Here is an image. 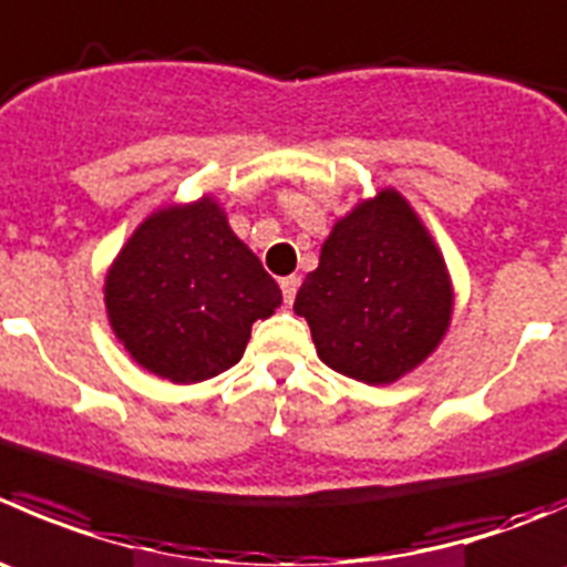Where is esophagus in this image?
<instances>
[{
  "label": "esophagus",
  "mask_w": 567,
  "mask_h": 567,
  "mask_svg": "<svg viewBox=\"0 0 567 567\" xmlns=\"http://www.w3.org/2000/svg\"><path fill=\"white\" fill-rule=\"evenodd\" d=\"M299 285H301V279L299 277H285V279H279V288H282V299H285V305H293V299H296V290H299Z\"/></svg>",
  "instance_id": "esophagus-1"
}]
</instances>
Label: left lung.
<instances>
[{
	"mask_svg": "<svg viewBox=\"0 0 567 567\" xmlns=\"http://www.w3.org/2000/svg\"><path fill=\"white\" fill-rule=\"evenodd\" d=\"M293 310L318 357L365 384H390L441 343L452 318L446 266L395 190L334 224Z\"/></svg>",
	"mask_w": 567,
	"mask_h": 567,
	"instance_id": "1",
	"label": "left lung"
}]
</instances>
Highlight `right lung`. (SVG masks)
Wrapping results in <instances>:
<instances>
[{"instance_id": "obj_1", "label": "right lung", "mask_w": 567, "mask_h": 567, "mask_svg": "<svg viewBox=\"0 0 567 567\" xmlns=\"http://www.w3.org/2000/svg\"><path fill=\"white\" fill-rule=\"evenodd\" d=\"M104 301L141 365L190 384L244 357L251 323L271 316L282 290L235 238L221 207L205 199L137 227L110 268Z\"/></svg>"}]
</instances>
